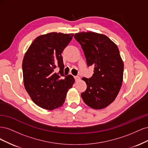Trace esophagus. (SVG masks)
Instances as JSON below:
<instances>
[{
  "mask_svg": "<svg viewBox=\"0 0 148 148\" xmlns=\"http://www.w3.org/2000/svg\"><path fill=\"white\" fill-rule=\"evenodd\" d=\"M75 78L76 82H78L80 79V77H79V76H76V77H75Z\"/></svg>",
  "mask_w": 148,
  "mask_h": 148,
  "instance_id": "esophagus-1",
  "label": "esophagus"
}]
</instances>
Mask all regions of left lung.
<instances>
[{
  "label": "left lung",
  "instance_id": "left-lung-1",
  "mask_svg": "<svg viewBox=\"0 0 148 148\" xmlns=\"http://www.w3.org/2000/svg\"><path fill=\"white\" fill-rule=\"evenodd\" d=\"M88 66H93L92 77L82 79L86 83L81 96L84 102L94 109H102L110 105L118 95L123 77V62L119 48L107 36L95 32L76 33Z\"/></svg>",
  "mask_w": 148,
  "mask_h": 148
}]
</instances>
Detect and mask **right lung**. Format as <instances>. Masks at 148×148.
<instances>
[{
	"label": "right lung",
	"mask_w": 148,
	"mask_h": 148,
	"mask_svg": "<svg viewBox=\"0 0 148 148\" xmlns=\"http://www.w3.org/2000/svg\"><path fill=\"white\" fill-rule=\"evenodd\" d=\"M73 34L52 32L39 36L26 52L22 63L24 86L31 99L42 109L51 110L64 104L75 79L64 77L62 53ZM60 68L57 74L55 69Z\"/></svg>",
	"instance_id": "obj_1"
}]
</instances>
